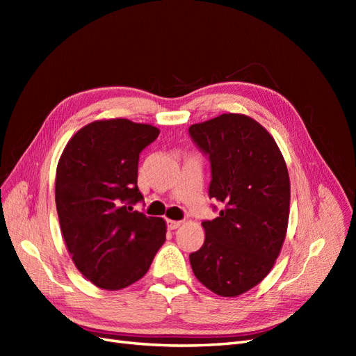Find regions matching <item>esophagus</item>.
Masks as SVG:
<instances>
[{
	"instance_id": "1",
	"label": "esophagus",
	"mask_w": 356,
	"mask_h": 356,
	"mask_svg": "<svg viewBox=\"0 0 356 356\" xmlns=\"http://www.w3.org/2000/svg\"><path fill=\"white\" fill-rule=\"evenodd\" d=\"M181 225V221H174V220H168V227L169 230H177Z\"/></svg>"
}]
</instances>
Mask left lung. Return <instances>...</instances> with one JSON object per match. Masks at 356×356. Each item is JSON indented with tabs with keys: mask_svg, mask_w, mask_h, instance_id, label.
Returning <instances> with one entry per match:
<instances>
[{
	"mask_svg": "<svg viewBox=\"0 0 356 356\" xmlns=\"http://www.w3.org/2000/svg\"><path fill=\"white\" fill-rule=\"evenodd\" d=\"M188 132L211 161L209 197L224 203L220 217L202 222L204 242L190 264L212 293L241 296L272 270L285 241L286 163L273 136L243 114H221Z\"/></svg>",
	"mask_w": 356,
	"mask_h": 356,
	"instance_id": "1",
	"label": "left lung"
}]
</instances>
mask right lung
<instances>
[{"label":"right lung","instance_id":"obj_1","mask_svg":"<svg viewBox=\"0 0 356 356\" xmlns=\"http://www.w3.org/2000/svg\"><path fill=\"white\" fill-rule=\"evenodd\" d=\"M160 131L127 118L81 127L63 149L56 169L60 232L75 267L102 289L139 281L166 241V222L134 211L139 153Z\"/></svg>","mask_w":356,"mask_h":356}]
</instances>
